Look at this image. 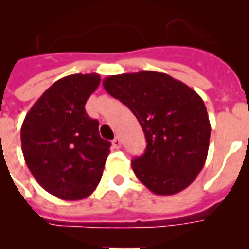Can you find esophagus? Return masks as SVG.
<instances>
[{
	"instance_id": "1",
	"label": "esophagus",
	"mask_w": 249,
	"mask_h": 249,
	"mask_svg": "<svg viewBox=\"0 0 249 249\" xmlns=\"http://www.w3.org/2000/svg\"><path fill=\"white\" fill-rule=\"evenodd\" d=\"M112 147H113V148H116V149L121 148V140H120V138L116 137L113 141H112Z\"/></svg>"
}]
</instances>
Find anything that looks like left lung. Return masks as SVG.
<instances>
[{
    "mask_svg": "<svg viewBox=\"0 0 249 249\" xmlns=\"http://www.w3.org/2000/svg\"><path fill=\"white\" fill-rule=\"evenodd\" d=\"M103 87L137 117L146 151L132 169L156 195L181 192L198 176L210 147L211 123L203 100L169 74L153 71L106 77Z\"/></svg>",
    "mask_w": 249,
    "mask_h": 249,
    "instance_id": "left-lung-1",
    "label": "left lung"
}]
</instances>
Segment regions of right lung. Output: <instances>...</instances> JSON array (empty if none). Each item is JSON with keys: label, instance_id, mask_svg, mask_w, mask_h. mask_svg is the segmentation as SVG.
<instances>
[{"label": "right lung", "instance_id": "add662e5", "mask_svg": "<svg viewBox=\"0 0 249 249\" xmlns=\"http://www.w3.org/2000/svg\"><path fill=\"white\" fill-rule=\"evenodd\" d=\"M101 82L97 73L56 81L26 114L21 128L26 164L39 186L54 197L77 201L98 186L111 142L85 105Z\"/></svg>", "mask_w": 249, "mask_h": 249}]
</instances>
